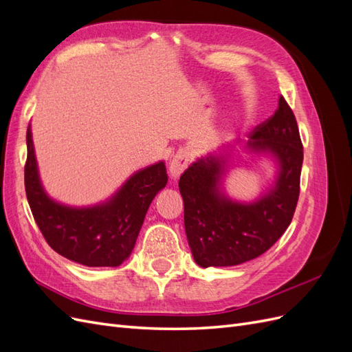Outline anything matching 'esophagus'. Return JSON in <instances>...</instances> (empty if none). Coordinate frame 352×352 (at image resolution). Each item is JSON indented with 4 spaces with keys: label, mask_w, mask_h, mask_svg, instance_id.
Wrapping results in <instances>:
<instances>
[{
    "label": "esophagus",
    "mask_w": 352,
    "mask_h": 352,
    "mask_svg": "<svg viewBox=\"0 0 352 352\" xmlns=\"http://www.w3.org/2000/svg\"><path fill=\"white\" fill-rule=\"evenodd\" d=\"M189 164V155L186 151H179L172 162H170V166H168V173L170 176H172V179H179V176L182 175L186 167Z\"/></svg>",
    "instance_id": "34e87169"
}]
</instances>
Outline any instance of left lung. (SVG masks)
Instances as JSON below:
<instances>
[{"instance_id": "obj_1", "label": "left lung", "mask_w": 352, "mask_h": 352, "mask_svg": "<svg viewBox=\"0 0 352 352\" xmlns=\"http://www.w3.org/2000/svg\"><path fill=\"white\" fill-rule=\"evenodd\" d=\"M207 154L188 167L179 180L185 207V232L201 267H228L257 258L291 225L300 197L302 144L295 116L283 97L274 114L258 124L243 146L267 155L276 164L273 185L251 202L229 198L223 179L229 172L230 148Z\"/></svg>"}]
</instances>
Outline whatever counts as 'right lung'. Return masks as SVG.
<instances>
[{
	"label": "right lung",
	"instance_id": "1",
	"mask_svg": "<svg viewBox=\"0 0 352 352\" xmlns=\"http://www.w3.org/2000/svg\"><path fill=\"white\" fill-rule=\"evenodd\" d=\"M26 144V197L50 247L88 267H117L129 258L148 207L167 184L164 162L138 170L107 201L70 207L52 199L41 184L30 126Z\"/></svg>",
	"mask_w": 352,
	"mask_h": 352
}]
</instances>
